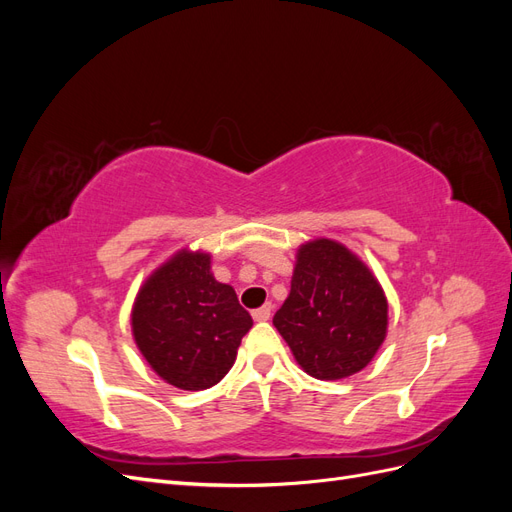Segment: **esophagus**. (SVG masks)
<instances>
[{"label": "esophagus", "instance_id": "esophagus-1", "mask_svg": "<svg viewBox=\"0 0 512 512\" xmlns=\"http://www.w3.org/2000/svg\"><path fill=\"white\" fill-rule=\"evenodd\" d=\"M271 309H273V305H271V303H265L262 307L254 309V312H252V318H254L256 322H265V320H269V318H271Z\"/></svg>", "mask_w": 512, "mask_h": 512}]
</instances>
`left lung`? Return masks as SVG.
<instances>
[{"instance_id":"1","label":"left lung","mask_w":512,"mask_h":512,"mask_svg":"<svg viewBox=\"0 0 512 512\" xmlns=\"http://www.w3.org/2000/svg\"><path fill=\"white\" fill-rule=\"evenodd\" d=\"M389 303L371 271L329 239L297 254L290 294L273 316L294 359L318 380L361 371L384 342Z\"/></svg>"}]
</instances>
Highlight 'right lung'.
Here are the masks:
<instances>
[{
    "label": "right lung",
    "mask_w": 512,
    "mask_h": 512,
    "mask_svg": "<svg viewBox=\"0 0 512 512\" xmlns=\"http://www.w3.org/2000/svg\"><path fill=\"white\" fill-rule=\"evenodd\" d=\"M209 269V254L179 252L149 277L132 309L138 350L162 380L183 391L218 384L254 324L237 292L215 282Z\"/></svg>",
    "instance_id": "1"
}]
</instances>
